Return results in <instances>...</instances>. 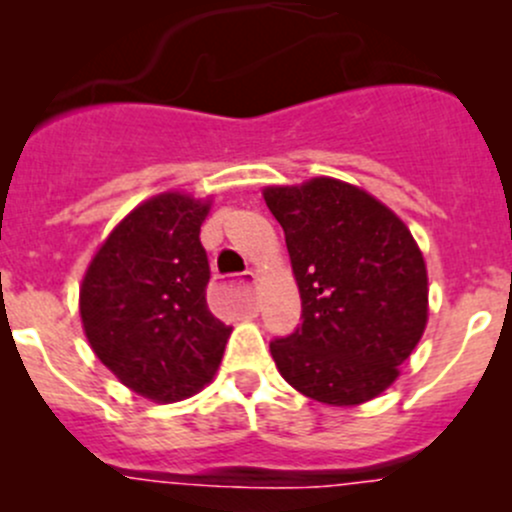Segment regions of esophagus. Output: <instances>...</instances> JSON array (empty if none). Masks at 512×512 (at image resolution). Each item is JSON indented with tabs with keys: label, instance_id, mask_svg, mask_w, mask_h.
<instances>
[{
	"label": "esophagus",
	"instance_id": "34e87169",
	"mask_svg": "<svg viewBox=\"0 0 512 512\" xmlns=\"http://www.w3.org/2000/svg\"><path fill=\"white\" fill-rule=\"evenodd\" d=\"M255 280H257V275H255V272H252V270H247V272H242V275H240V280H237V282H240V285L245 287L247 292L252 294V287H255Z\"/></svg>",
	"mask_w": 512,
	"mask_h": 512
}]
</instances>
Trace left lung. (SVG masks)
<instances>
[{
	"label": "left lung",
	"mask_w": 512,
	"mask_h": 512,
	"mask_svg": "<svg viewBox=\"0 0 512 512\" xmlns=\"http://www.w3.org/2000/svg\"><path fill=\"white\" fill-rule=\"evenodd\" d=\"M265 203L285 230L302 297V324L270 342L277 369L322 404L374 399L426 329V262L409 227L334 178L267 188Z\"/></svg>",
	"instance_id": "left-lung-1"
}]
</instances>
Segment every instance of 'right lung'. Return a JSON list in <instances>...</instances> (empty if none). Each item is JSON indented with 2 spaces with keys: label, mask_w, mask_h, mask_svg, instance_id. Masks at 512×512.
<instances>
[{
  "label": "right lung",
  "mask_w": 512,
  "mask_h": 512,
  "mask_svg": "<svg viewBox=\"0 0 512 512\" xmlns=\"http://www.w3.org/2000/svg\"><path fill=\"white\" fill-rule=\"evenodd\" d=\"M208 203L163 193L108 235L81 285V319L98 359L136 394L180 401L218 371L232 327L205 299Z\"/></svg>",
  "instance_id": "right-lung-1"
}]
</instances>
